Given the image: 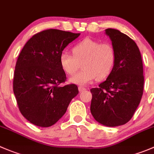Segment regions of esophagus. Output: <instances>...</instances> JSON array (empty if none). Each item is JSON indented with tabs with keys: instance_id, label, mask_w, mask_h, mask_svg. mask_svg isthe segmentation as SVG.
Instances as JSON below:
<instances>
[{
	"instance_id": "34e87169",
	"label": "esophagus",
	"mask_w": 154,
	"mask_h": 154,
	"mask_svg": "<svg viewBox=\"0 0 154 154\" xmlns=\"http://www.w3.org/2000/svg\"><path fill=\"white\" fill-rule=\"evenodd\" d=\"M78 89H79V91H80V92H83V91L86 90V88L83 87V86H79V87H78Z\"/></svg>"
}]
</instances>
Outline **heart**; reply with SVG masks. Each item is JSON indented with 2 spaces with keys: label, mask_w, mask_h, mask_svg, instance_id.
Returning <instances> with one entry per match:
<instances>
[{
  "label": "heart",
  "mask_w": 154,
  "mask_h": 154,
  "mask_svg": "<svg viewBox=\"0 0 154 154\" xmlns=\"http://www.w3.org/2000/svg\"><path fill=\"white\" fill-rule=\"evenodd\" d=\"M72 54L63 52L59 56V63L64 72L72 76L80 68L83 71L70 79L74 84L85 86L96 79L107 78L113 71L117 60L115 47L109 42L101 43L92 38H84L72 47Z\"/></svg>",
  "instance_id": "b5f03b06"
}]
</instances>
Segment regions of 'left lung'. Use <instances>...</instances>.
<instances>
[{
    "mask_svg": "<svg viewBox=\"0 0 154 154\" xmlns=\"http://www.w3.org/2000/svg\"><path fill=\"white\" fill-rule=\"evenodd\" d=\"M117 53L116 64L107 80L90 89V111L104 126L126 124L133 117L144 90L143 62L135 41L113 28L105 30Z\"/></svg>",
    "mask_w": 154,
    "mask_h": 154,
    "instance_id": "left-lung-1",
    "label": "left lung"
}]
</instances>
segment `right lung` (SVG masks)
I'll return each mask as SVG.
<instances>
[{
  "mask_svg": "<svg viewBox=\"0 0 154 154\" xmlns=\"http://www.w3.org/2000/svg\"><path fill=\"white\" fill-rule=\"evenodd\" d=\"M79 36L58 29L44 30L32 36L19 53L13 76V92L21 113L32 124L53 126L78 94L77 85L59 86L67 79L59 56Z\"/></svg>",
  "mask_w": 154,
  "mask_h": 154,
  "instance_id": "obj_1",
  "label": "right lung"
}]
</instances>
